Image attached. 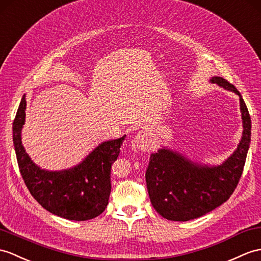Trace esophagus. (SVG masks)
<instances>
[{
    "label": "esophagus",
    "mask_w": 261,
    "mask_h": 261,
    "mask_svg": "<svg viewBox=\"0 0 261 261\" xmlns=\"http://www.w3.org/2000/svg\"><path fill=\"white\" fill-rule=\"evenodd\" d=\"M133 145H136L138 149H140L142 151H149V150H151V148H152V142H151L150 138L148 137L147 133H145L144 131H140L135 137Z\"/></svg>",
    "instance_id": "1"
}]
</instances>
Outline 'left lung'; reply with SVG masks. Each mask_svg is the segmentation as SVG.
<instances>
[{"mask_svg": "<svg viewBox=\"0 0 261 261\" xmlns=\"http://www.w3.org/2000/svg\"><path fill=\"white\" fill-rule=\"evenodd\" d=\"M211 82L239 95L244 122L241 141L221 166L211 168L195 165L166 149L151 154L145 171L150 201L156 213L168 220H192L219 207L232 195L244 171L251 137L250 114L233 84L220 76L213 77Z\"/></svg>", "mask_w": 261, "mask_h": 261, "instance_id": "8db88e82", "label": "left lung"}]
</instances>
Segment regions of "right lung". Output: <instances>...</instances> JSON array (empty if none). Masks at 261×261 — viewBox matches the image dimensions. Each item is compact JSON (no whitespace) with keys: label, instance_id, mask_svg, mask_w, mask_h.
<instances>
[{"label":"right lung","instance_id":"obj_1","mask_svg":"<svg viewBox=\"0 0 261 261\" xmlns=\"http://www.w3.org/2000/svg\"><path fill=\"white\" fill-rule=\"evenodd\" d=\"M25 95L13 121V143L17 165L33 198L51 214L84 221L106 210L111 192V167L125 136L101 143L80 165L64 171H45L36 167L24 150L21 130L25 120Z\"/></svg>","mask_w":261,"mask_h":261}]
</instances>
